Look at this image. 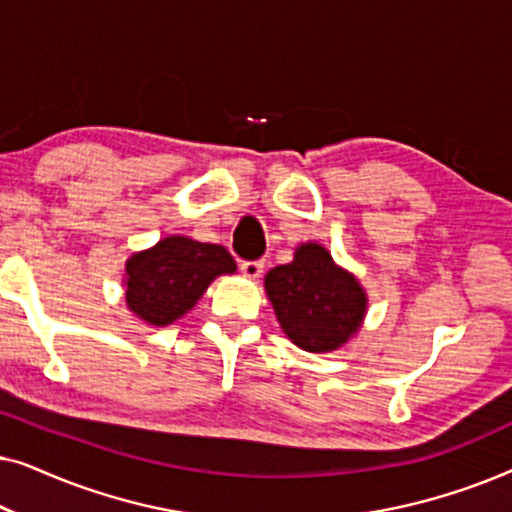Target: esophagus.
<instances>
[{
    "mask_svg": "<svg viewBox=\"0 0 512 512\" xmlns=\"http://www.w3.org/2000/svg\"><path fill=\"white\" fill-rule=\"evenodd\" d=\"M240 270H242L244 277L256 279V277H261V272H263V261H244L240 265Z\"/></svg>",
    "mask_w": 512,
    "mask_h": 512,
    "instance_id": "obj_1",
    "label": "esophagus"
}]
</instances>
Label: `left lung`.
<instances>
[{"mask_svg": "<svg viewBox=\"0 0 512 512\" xmlns=\"http://www.w3.org/2000/svg\"><path fill=\"white\" fill-rule=\"evenodd\" d=\"M265 293L282 331L305 352H333L361 328L368 298L352 272L321 244L307 242L291 263L265 275Z\"/></svg>", "mask_w": 512, "mask_h": 512, "instance_id": "8db88e82", "label": "left lung"}]
</instances>
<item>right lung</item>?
Listing matches in <instances>:
<instances>
[{
  "label": "right lung",
  "instance_id": "add662e5",
  "mask_svg": "<svg viewBox=\"0 0 512 512\" xmlns=\"http://www.w3.org/2000/svg\"><path fill=\"white\" fill-rule=\"evenodd\" d=\"M235 270L233 256L221 244L170 235L128 258L125 303L146 324L167 326L193 310L216 277Z\"/></svg>",
  "mask_w": 512,
  "mask_h": 512
}]
</instances>
